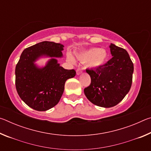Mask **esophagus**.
<instances>
[{"label": "esophagus", "instance_id": "34e87169", "mask_svg": "<svg viewBox=\"0 0 151 151\" xmlns=\"http://www.w3.org/2000/svg\"><path fill=\"white\" fill-rule=\"evenodd\" d=\"M82 73H83V71H82V70L80 69V68H78V69L76 70V75H80Z\"/></svg>", "mask_w": 151, "mask_h": 151}]
</instances>
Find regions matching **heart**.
<instances>
[{
  "label": "heart",
  "instance_id": "heart-1",
  "mask_svg": "<svg viewBox=\"0 0 151 151\" xmlns=\"http://www.w3.org/2000/svg\"><path fill=\"white\" fill-rule=\"evenodd\" d=\"M76 58L81 63H87L86 66L91 69H97L105 65L109 58L107 51L98 47L88 48L75 55ZM68 60L73 63V58L68 57Z\"/></svg>",
  "mask_w": 151,
  "mask_h": 151
}]
</instances>
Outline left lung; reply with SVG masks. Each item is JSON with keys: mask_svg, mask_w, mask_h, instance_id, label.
I'll return each instance as SVG.
<instances>
[{"mask_svg": "<svg viewBox=\"0 0 151 151\" xmlns=\"http://www.w3.org/2000/svg\"><path fill=\"white\" fill-rule=\"evenodd\" d=\"M112 58L103 67L86 70L91 83L84 89L89 101L96 106L110 108L119 104L131 87L134 66L124 48L109 46Z\"/></svg>", "mask_w": 151, "mask_h": 151, "instance_id": "8db88e82", "label": "left lung"}]
</instances>
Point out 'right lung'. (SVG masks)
<instances>
[{"label": "right lung", "instance_id": "1", "mask_svg": "<svg viewBox=\"0 0 151 151\" xmlns=\"http://www.w3.org/2000/svg\"><path fill=\"white\" fill-rule=\"evenodd\" d=\"M64 45L43 41L27 48L20 55L15 68L16 88L20 98L30 108L46 111L58 103L65 84L76 75V71L65 69L57 58L63 57ZM49 58L45 66L35 62L40 58Z\"/></svg>", "mask_w": 151, "mask_h": 151}]
</instances>
